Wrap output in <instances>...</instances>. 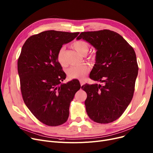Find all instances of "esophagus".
Returning <instances> with one entry per match:
<instances>
[{"mask_svg":"<svg viewBox=\"0 0 153 153\" xmlns=\"http://www.w3.org/2000/svg\"><path fill=\"white\" fill-rule=\"evenodd\" d=\"M79 82H80V84H81V85H82L85 83V81H84V80H82V79H80L79 80Z\"/></svg>","mask_w":153,"mask_h":153,"instance_id":"obj_1","label":"esophagus"}]
</instances>
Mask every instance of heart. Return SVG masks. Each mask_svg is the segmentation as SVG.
Listing matches in <instances>:
<instances>
[{"instance_id":"obj_1","label":"heart","mask_w":153,"mask_h":153,"mask_svg":"<svg viewBox=\"0 0 153 153\" xmlns=\"http://www.w3.org/2000/svg\"><path fill=\"white\" fill-rule=\"evenodd\" d=\"M74 50L77 51L80 54L85 55L89 51L90 45L87 42L84 40H77L72 45ZM65 49L64 47L61 48L57 54V60L60 65L62 67L67 66V62L64 58ZM88 59L94 61L95 59V55L94 54H89L87 56ZM91 69L90 66L87 64H82L80 65L71 66L67 71V74L69 79H82L84 78L89 72Z\"/></svg>"}]
</instances>
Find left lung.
Instances as JSON below:
<instances>
[{
    "mask_svg": "<svg viewBox=\"0 0 153 153\" xmlns=\"http://www.w3.org/2000/svg\"><path fill=\"white\" fill-rule=\"evenodd\" d=\"M82 38L97 50L90 77L103 84H85V105L94 122L108 123L122 116L131 102L138 66L133 47L118 33L109 30L82 32Z\"/></svg>",
    "mask_w": 153,
    "mask_h": 153,
    "instance_id": "8db88e82",
    "label": "left lung"
}]
</instances>
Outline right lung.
I'll list each match as a JSON object with an SVG mask.
<instances>
[{
    "mask_svg": "<svg viewBox=\"0 0 153 153\" xmlns=\"http://www.w3.org/2000/svg\"><path fill=\"white\" fill-rule=\"evenodd\" d=\"M79 34L45 31L31 36L22 46L17 66L23 100L32 114L48 126L67 121L70 103L81 88L77 79L61 84L66 75L57 60L62 45Z\"/></svg>",
    "mask_w": 153,
    "mask_h": 153,
    "instance_id": "obj_1",
    "label": "right lung"
}]
</instances>
